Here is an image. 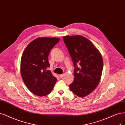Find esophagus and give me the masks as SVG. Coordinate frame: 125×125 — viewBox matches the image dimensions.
Instances as JSON below:
<instances>
[{
	"label": "esophagus",
	"instance_id": "esophagus-1",
	"mask_svg": "<svg viewBox=\"0 0 125 125\" xmlns=\"http://www.w3.org/2000/svg\"><path fill=\"white\" fill-rule=\"evenodd\" d=\"M63 74H59V76L61 77V78H62V77H63Z\"/></svg>",
	"mask_w": 125,
	"mask_h": 125
}]
</instances>
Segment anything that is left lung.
Returning <instances> with one entry per match:
<instances>
[{
  "label": "left lung",
  "mask_w": 125,
  "mask_h": 125,
  "mask_svg": "<svg viewBox=\"0 0 125 125\" xmlns=\"http://www.w3.org/2000/svg\"><path fill=\"white\" fill-rule=\"evenodd\" d=\"M63 40L74 67L70 90L78 97L86 96L100 82L104 67L102 56L92 42L83 36H64Z\"/></svg>",
  "instance_id": "left-lung-1"
}]
</instances>
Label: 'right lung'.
<instances>
[{"mask_svg":"<svg viewBox=\"0 0 125 125\" xmlns=\"http://www.w3.org/2000/svg\"><path fill=\"white\" fill-rule=\"evenodd\" d=\"M59 41L56 38H37L27 46L21 56V77L27 88L37 96L48 95L57 81L48 70V56Z\"/></svg>","mask_w":125,"mask_h":125,"instance_id":"obj_1","label":"right lung"}]
</instances>
